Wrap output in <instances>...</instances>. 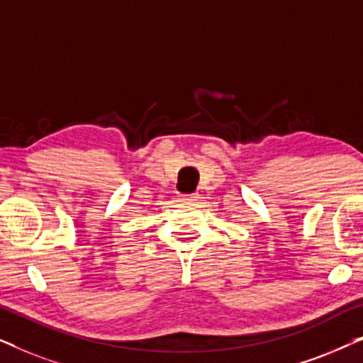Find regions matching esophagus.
Wrapping results in <instances>:
<instances>
[{
    "mask_svg": "<svg viewBox=\"0 0 363 363\" xmlns=\"http://www.w3.org/2000/svg\"><path fill=\"white\" fill-rule=\"evenodd\" d=\"M198 198V193H191V195H180L178 200L183 201V203H188V201H195Z\"/></svg>",
    "mask_w": 363,
    "mask_h": 363,
    "instance_id": "34e87169",
    "label": "esophagus"
}]
</instances>
